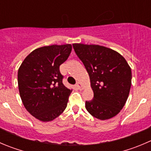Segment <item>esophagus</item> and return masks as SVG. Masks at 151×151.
Here are the masks:
<instances>
[{"instance_id":"1","label":"esophagus","mask_w":151,"mask_h":151,"mask_svg":"<svg viewBox=\"0 0 151 151\" xmlns=\"http://www.w3.org/2000/svg\"><path fill=\"white\" fill-rule=\"evenodd\" d=\"M76 86H77V88L80 89V90H82V89H83V86L81 84V83H80V82H78V83H77V85H76Z\"/></svg>"}]
</instances>
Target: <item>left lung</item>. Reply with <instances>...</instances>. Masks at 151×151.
Masks as SVG:
<instances>
[{"instance_id":"obj_1","label":"left lung","mask_w":151,"mask_h":151,"mask_svg":"<svg viewBox=\"0 0 151 151\" xmlns=\"http://www.w3.org/2000/svg\"><path fill=\"white\" fill-rule=\"evenodd\" d=\"M84 64L93 99L86 102L88 112L100 120L117 115L125 105L131 86V69L119 53L99 45L73 43Z\"/></svg>"}]
</instances>
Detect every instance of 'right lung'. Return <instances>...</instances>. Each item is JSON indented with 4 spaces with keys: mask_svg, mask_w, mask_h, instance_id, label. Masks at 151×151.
Returning a JSON list of instances; mask_svg holds the SVG:
<instances>
[{
    "mask_svg": "<svg viewBox=\"0 0 151 151\" xmlns=\"http://www.w3.org/2000/svg\"><path fill=\"white\" fill-rule=\"evenodd\" d=\"M71 49V44L37 48L19 67L17 83L22 102L38 120H54L66 108L72 89L63 83L60 65L68 59Z\"/></svg>",
    "mask_w": 151,
    "mask_h": 151,
    "instance_id": "obj_1",
    "label": "right lung"
}]
</instances>
